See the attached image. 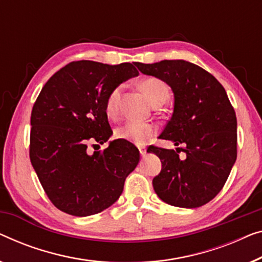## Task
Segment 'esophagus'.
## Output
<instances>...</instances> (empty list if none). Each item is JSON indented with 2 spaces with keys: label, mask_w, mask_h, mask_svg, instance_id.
Returning <instances> with one entry per match:
<instances>
[{
  "label": "esophagus",
  "mask_w": 262,
  "mask_h": 262,
  "mask_svg": "<svg viewBox=\"0 0 262 262\" xmlns=\"http://www.w3.org/2000/svg\"><path fill=\"white\" fill-rule=\"evenodd\" d=\"M138 150H139L140 155H145L146 154V147L145 146H139Z\"/></svg>",
  "instance_id": "1"
}]
</instances>
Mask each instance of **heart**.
<instances>
[{"mask_svg": "<svg viewBox=\"0 0 262 262\" xmlns=\"http://www.w3.org/2000/svg\"><path fill=\"white\" fill-rule=\"evenodd\" d=\"M140 89L146 97L149 98L151 103L156 104L162 99H168L169 87L164 81L158 78H146L140 81ZM122 86H117L108 93L105 103V111L110 118H116L119 113V103L122 97ZM157 134V126L151 123L138 122V120H127L126 123L116 130L117 138L127 140V142L135 143L137 145L144 144L152 139Z\"/></svg>", "mask_w": 262, "mask_h": 262, "instance_id": "obj_1", "label": "heart"}]
</instances>
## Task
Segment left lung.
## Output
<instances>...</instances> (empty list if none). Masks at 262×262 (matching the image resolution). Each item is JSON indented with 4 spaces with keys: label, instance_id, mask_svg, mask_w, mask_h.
<instances>
[{
    "label": "left lung",
    "instance_id": "obj_1",
    "mask_svg": "<svg viewBox=\"0 0 262 262\" xmlns=\"http://www.w3.org/2000/svg\"><path fill=\"white\" fill-rule=\"evenodd\" d=\"M144 74L171 87L173 112L159 138L171 140L175 150L151 145L162 170L152 180L165 203L197 208L221 191L236 161V116L226 90L214 75L184 60L136 62ZM183 150L186 158H179Z\"/></svg>",
    "mask_w": 262,
    "mask_h": 262
}]
</instances>
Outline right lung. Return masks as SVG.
<instances>
[{"label":"right lung","instance_id":"obj_1","mask_svg":"<svg viewBox=\"0 0 262 262\" xmlns=\"http://www.w3.org/2000/svg\"><path fill=\"white\" fill-rule=\"evenodd\" d=\"M135 65L70 62L52 75L33 106L30 162L48 199L63 213L89 216L112 206L138 164V149L125 140L87 151L90 143L99 146L111 137L106 98L138 75Z\"/></svg>","mask_w":262,"mask_h":262}]
</instances>
